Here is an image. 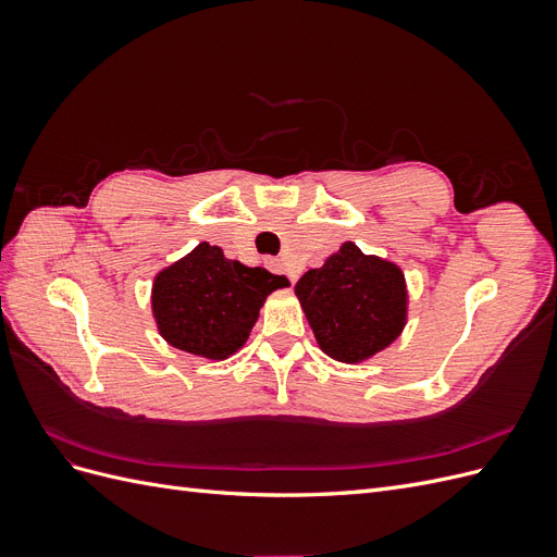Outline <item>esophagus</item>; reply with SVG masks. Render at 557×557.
<instances>
[{"label": "esophagus", "instance_id": "esophagus-1", "mask_svg": "<svg viewBox=\"0 0 557 557\" xmlns=\"http://www.w3.org/2000/svg\"><path fill=\"white\" fill-rule=\"evenodd\" d=\"M272 267L276 269V272H285V274H288L290 283H295V281H297V274H295V272H288V267H285V262H283V260H272Z\"/></svg>", "mask_w": 557, "mask_h": 557}]
</instances>
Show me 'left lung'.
Masks as SVG:
<instances>
[{"label":"left lung","mask_w":557,"mask_h":557,"mask_svg":"<svg viewBox=\"0 0 557 557\" xmlns=\"http://www.w3.org/2000/svg\"><path fill=\"white\" fill-rule=\"evenodd\" d=\"M295 295L330 358L356 364L391 346L407 325L409 293L401 269L346 242L323 267L309 269Z\"/></svg>","instance_id":"obj_1"}]
</instances>
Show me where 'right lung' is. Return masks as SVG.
I'll return each instance as SVG.
<instances>
[{"label":"right lung","mask_w":557,"mask_h":557,"mask_svg":"<svg viewBox=\"0 0 557 557\" xmlns=\"http://www.w3.org/2000/svg\"><path fill=\"white\" fill-rule=\"evenodd\" d=\"M285 285V276L227 260L223 248L201 242L156 276L150 307L166 344L225 360L246 344L264 299Z\"/></svg>","instance_id":"add662e5"}]
</instances>
